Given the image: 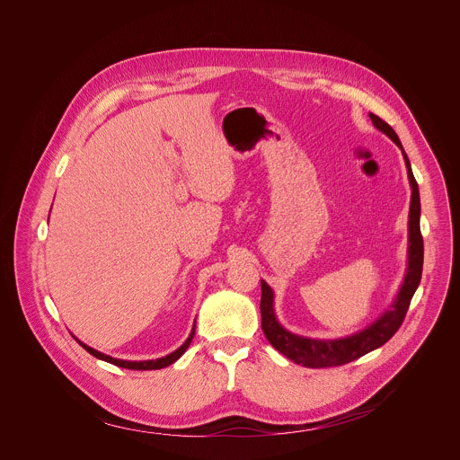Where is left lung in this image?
I'll use <instances>...</instances> for the list:
<instances>
[{
    "mask_svg": "<svg viewBox=\"0 0 460 460\" xmlns=\"http://www.w3.org/2000/svg\"><path fill=\"white\" fill-rule=\"evenodd\" d=\"M369 118L373 125L384 133L389 140L395 142L399 149L402 151L406 169H408V180L411 185V202H410V220H408V268L404 275V282L399 288V293L389 305L387 311H384L375 322H371L364 330L342 337V339H311L295 335L279 322L275 313V293L268 286L266 280H260L261 284V300H260V313H261V330H264L266 339L270 344L286 355L295 364H302L305 367H333L342 366L351 360L360 358L362 355L384 346L393 335L397 333L401 327L410 302L420 284L422 277V261H424V243L420 234V196H419V185L415 181L411 164L408 160V155L404 153V147L393 130L384 119H380L376 114L369 112Z\"/></svg>",
    "mask_w": 460,
    "mask_h": 460,
    "instance_id": "left-lung-1",
    "label": "left lung"
}]
</instances>
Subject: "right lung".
Here are the masks:
<instances>
[{
    "label": "right lung",
    "instance_id": "obj_1",
    "mask_svg": "<svg viewBox=\"0 0 460 460\" xmlns=\"http://www.w3.org/2000/svg\"><path fill=\"white\" fill-rule=\"evenodd\" d=\"M194 327H196V325H192V330H190L187 341H185L178 349H174L172 353H169V355H165V357H162V358H156V360H121V358H114V357H109V355H105V353H100V351L93 349L91 346L84 344V342L78 341V339H76V341H78V344H80L85 351H89L93 357H96V358H100V360H105V362H109V364H114V366H118V367L138 369V371H146V369H162V367H167V366L174 364V362L185 353V349L189 348V344H190V341H192V337H194Z\"/></svg>",
    "mask_w": 460,
    "mask_h": 460
}]
</instances>
